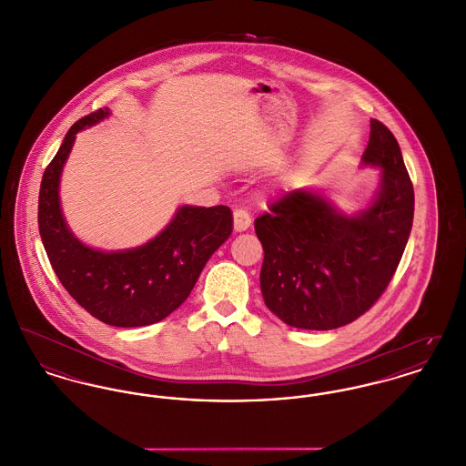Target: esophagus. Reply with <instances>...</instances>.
<instances>
[{"instance_id": "34e87169", "label": "esophagus", "mask_w": 466, "mask_h": 466, "mask_svg": "<svg viewBox=\"0 0 466 466\" xmlns=\"http://www.w3.org/2000/svg\"><path fill=\"white\" fill-rule=\"evenodd\" d=\"M233 228H235L237 233H242V231L249 229L251 228V215L246 210H242V208L235 210L233 212Z\"/></svg>"}]
</instances>
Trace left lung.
I'll return each instance as SVG.
<instances>
[{
    "mask_svg": "<svg viewBox=\"0 0 466 466\" xmlns=\"http://www.w3.org/2000/svg\"><path fill=\"white\" fill-rule=\"evenodd\" d=\"M361 167L380 170V187L347 213L322 188H294L254 220L263 246L259 287L285 324L328 331L363 315L384 292L406 249L415 192L399 142L380 121Z\"/></svg>",
    "mask_w": 466,
    "mask_h": 466,
    "instance_id": "8db88e82",
    "label": "left lung"
}]
</instances>
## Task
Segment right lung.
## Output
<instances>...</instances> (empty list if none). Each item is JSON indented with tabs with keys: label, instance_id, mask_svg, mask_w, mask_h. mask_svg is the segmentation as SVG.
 Instances as JSON below:
<instances>
[{
	"label": "right lung",
	"instance_id": "right-lung-1",
	"mask_svg": "<svg viewBox=\"0 0 466 466\" xmlns=\"http://www.w3.org/2000/svg\"><path fill=\"white\" fill-rule=\"evenodd\" d=\"M97 110L66 133L44 172L39 231L44 249L64 289L97 320L140 328L164 320L190 296L207 261L231 235L228 207H179L169 224L142 246L103 251L86 246L69 228L60 203V177L76 133L110 117Z\"/></svg>",
	"mask_w": 466,
	"mask_h": 466
}]
</instances>
